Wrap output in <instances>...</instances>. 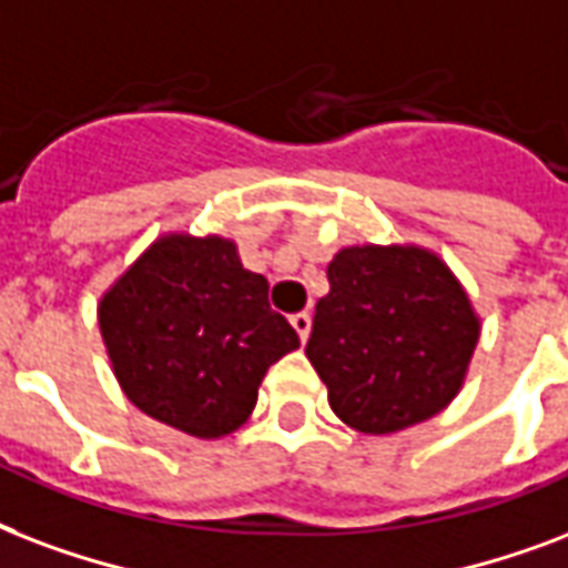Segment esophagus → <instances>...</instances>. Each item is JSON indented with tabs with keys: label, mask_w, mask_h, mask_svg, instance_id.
<instances>
[{
	"label": "esophagus",
	"mask_w": 568,
	"mask_h": 568,
	"mask_svg": "<svg viewBox=\"0 0 568 568\" xmlns=\"http://www.w3.org/2000/svg\"><path fill=\"white\" fill-rule=\"evenodd\" d=\"M290 323H293V328L298 332V341L305 344L307 334H311V314H307V311H298V314L290 316Z\"/></svg>",
	"instance_id": "34e87169"
}]
</instances>
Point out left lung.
Wrapping results in <instances>:
<instances>
[{"instance_id": "left-lung-1", "label": "left lung", "mask_w": 568, "mask_h": 568, "mask_svg": "<svg viewBox=\"0 0 568 568\" xmlns=\"http://www.w3.org/2000/svg\"><path fill=\"white\" fill-rule=\"evenodd\" d=\"M305 355L328 406L358 433L385 435L438 415L480 337L459 281L415 245L344 248L328 263Z\"/></svg>"}]
</instances>
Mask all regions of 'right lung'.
<instances>
[{"instance_id":"1","label":"right lung","mask_w":568,"mask_h":568,"mask_svg":"<svg viewBox=\"0 0 568 568\" xmlns=\"http://www.w3.org/2000/svg\"><path fill=\"white\" fill-rule=\"evenodd\" d=\"M100 332L133 406L197 438L243 426L266 371L298 346L222 236L153 243L103 296Z\"/></svg>"}]
</instances>
